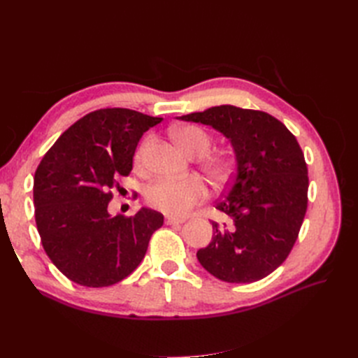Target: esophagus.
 Masks as SVG:
<instances>
[{"label":"esophagus","instance_id":"1","mask_svg":"<svg viewBox=\"0 0 358 358\" xmlns=\"http://www.w3.org/2000/svg\"><path fill=\"white\" fill-rule=\"evenodd\" d=\"M182 222H185V220L178 218V216H170V215L166 216V224H169V225H178Z\"/></svg>","mask_w":358,"mask_h":358}]
</instances>
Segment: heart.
Returning <instances> with one entry per match:
<instances>
[{
	"label": "heart",
	"instance_id": "heart-1",
	"mask_svg": "<svg viewBox=\"0 0 358 358\" xmlns=\"http://www.w3.org/2000/svg\"><path fill=\"white\" fill-rule=\"evenodd\" d=\"M173 137H175L183 152L189 157H201L210 148V136L197 125L176 128L173 131ZM149 145L150 140L146 138L138 146L134 155L136 167H143ZM201 170L213 183H222L230 176L231 164L227 157L212 154L204 157L201 161ZM206 194H208V191H206L203 180L196 176L180 180L161 178L146 188L145 199L150 208L170 215H182L206 199Z\"/></svg>",
	"mask_w": 358,
	"mask_h": 358
}]
</instances>
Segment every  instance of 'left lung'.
I'll return each mask as SVG.
<instances>
[{
	"label": "left lung",
	"instance_id": "left-lung-1",
	"mask_svg": "<svg viewBox=\"0 0 358 358\" xmlns=\"http://www.w3.org/2000/svg\"><path fill=\"white\" fill-rule=\"evenodd\" d=\"M180 119L218 129L236 155L234 176L215 206L230 224L212 222V242L197 252L200 264L231 284L266 278L289 255L306 215L309 178L300 145L262 110L224 104Z\"/></svg>",
	"mask_w": 358,
	"mask_h": 358
}]
</instances>
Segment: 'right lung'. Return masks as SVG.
<instances>
[{
    "label": "right lung",
    "mask_w": 358,
    "mask_h": 358,
    "mask_svg": "<svg viewBox=\"0 0 358 358\" xmlns=\"http://www.w3.org/2000/svg\"><path fill=\"white\" fill-rule=\"evenodd\" d=\"M162 117L122 107L94 110L66 129L34 176L36 224L50 262L73 282H121L142 263L150 236L164 224L157 210L110 216L119 179L133 170L140 137ZM137 197V194H134Z\"/></svg>",
    "instance_id": "obj_1"
}]
</instances>
